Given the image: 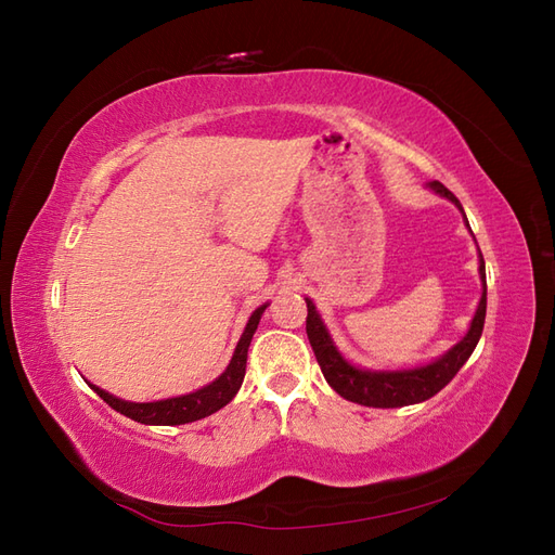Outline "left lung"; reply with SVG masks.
<instances>
[{"instance_id": "left-lung-1", "label": "left lung", "mask_w": 555, "mask_h": 555, "mask_svg": "<svg viewBox=\"0 0 555 555\" xmlns=\"http://www.w3.org/2000/svg\"><path fill=\"white\" fill-rule=\"evenodd\" d=\"M430 188L453 201L461 208V201L453 196L442 182H430ZM463 210V208H461ZM467 222V217H465ZM479 273L483 282V294L479 300V308L475 312L473 324H469V331L465 338L451 347L442 359L435 363H428L424 367H414V371H396V373H371V371H359V367L349 365L340 351L333 347L328 333L319 319L312 300L306 298L308 304V319H306V331H308V340L312 345V351L317 357L319 367L331 384V389L335 393H340L345 400L359 402V405L365 408H402V405H414V402H424L433 398L438 391H442L444 386L456 377V373L463 367V363L473 354L481 331H483V319H486V266L483 257L479 263Z\"/></svg>"}]
</instances>
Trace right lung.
Returning <instances> with one entry per match:
<instances>
[{
	"mask_svg": "<svg viewBox=\"0 0 555 555\" xmlns=\"http://www.w3.org/2000/svg\"><path fill=\"white\" fill-rule=\"evenodd\" d=\"M263 310H266V306L257 308L255 314L249 317L243 338H241L236 351H233V359H231L227 371L212 384L204 386V389H198L194 393L180 396V398H166V400H157V402H127V400H120V398L102 391L94 384H90V386L94 389V393L106 402V405H111L115 412H120L139 424L180 426V424L198 422V418L210 416L212 412L222 410L227 402L238 393L243 377H245L247 347L251 343V335H255V331L259 326V319H261Z\"/></svg>",
	"mask_w": 555,
	"mask_h": 555,
	"instance_id": "1",
	"label": "right lung"
}]
</instances>
